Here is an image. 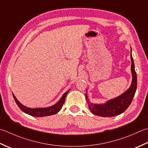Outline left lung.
Returning <instances> with one entry per match:
<instances>
[{"label":"left lung","instance_id":"1","mask_svg":"<svg viewBox=\"0 0 148 148\" xmlns=\"http://www.w3.org/2000/svg\"><path fill=\"white\" fill-rule=\"evenodd\" d=\"M131 57V71L132 73V82L130 88L123 94L113 99L107 101L105 104H93L87 101L88 97L86 94V98L88 103L91 112L96 116L101 117H113L119 115L127 109L131 104L137 89V74L135 70L134 60Z\"/></svg>","mask_w":148,"mask_h":148}]
</instances>
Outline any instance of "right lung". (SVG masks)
Returning <instances> with one entry per match:
<instances>
[{"label": "right lung", "mask_w": 148, "mask_h": 148, "mask_svg": "<svg viewBox=\"0 0 148 148\" xmlns=\"http://www.w3.org/2000/svg\"><path fill=\"white\" fill-rule=\"evenodd\" d=\"M70 91V90H69ZM69 91L66 92L64 95H62L61 98L60 100L57 102L56 104H55L53 106H51L47 108H28L27 107L23 106L22 104H21L20 102L17 100V99L15 97V96L13 94V98L14 99V101L16 102L18 106L22 110L23 112L26 114H29V115L35 116V117H43V116H48L56 114L61 109L63 104H64L66 96L67 95Z\"/></svg>", "instance_id": "1"}]
</instances>
